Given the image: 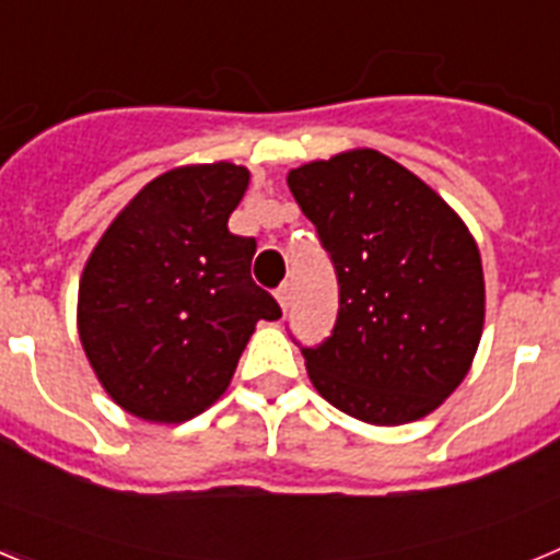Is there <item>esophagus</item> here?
Wrapping results in <instances>:
<instances>
[{
  "mask_svg": "<svg viewBox=\"0 0 560 560\" xmlns=\"http://www.w3.org/2000/svg\"><path fill=\"white\" fill-rule=\"evenodd\" d=\"M277 303H280V308H283V311H289V305H291L289 283H283V285H280V289H277Z\"/></svg>",
  "mask_w": 560,
  "mask_h": 560,
  "instance_id": "esophagus-1",
  "label": "esophagus"
}]
</instances>
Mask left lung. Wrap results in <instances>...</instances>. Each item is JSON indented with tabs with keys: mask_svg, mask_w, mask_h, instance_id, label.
I'll list each match as a JSON object with an SVG mask.
<instances>
[{
	"mask_svg": "<svg viewBox=\"0 0 560 560\" xmlns=\"http://www.w3.org/2000/svg\"><path fill=\"white\" fill-rule=\"evenodd\" d=\"M289 187L339 280L334 330L303 348L311 384L375 427L427 418L482 336L477 241L427 182L373 148L294 167Z\"/></svg>",
	"mask_w": 560,
	"mask_h": 560,
	"instance_id": "obj_1",
	"label": "left lung"
}]
</instances>
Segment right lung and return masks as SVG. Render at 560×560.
<instances>
[{
	"label": "right lung",
	"mask_w": 560,
	"mask_h": 560,
	"mask_svg": "<svg viewBox=\"0 0 560 560\" xmlns=\"http://www.w3.org/2000/svg\"><path fill=\"white\" fill-rule=\"evenodd\" d=\"M249 171L187 165L148 182L89 255L78 334L103 389L126 412L182 423L230 387L260 319H280L252 280L255 237L226 221Z\"/></svg>",
	"instance_id": "add662e5"
}]
</instances>
